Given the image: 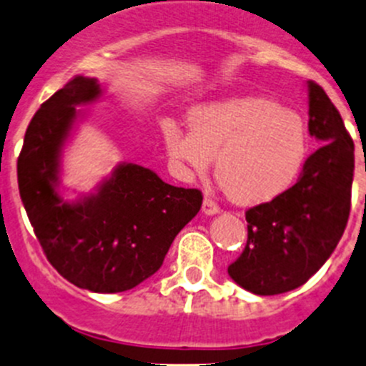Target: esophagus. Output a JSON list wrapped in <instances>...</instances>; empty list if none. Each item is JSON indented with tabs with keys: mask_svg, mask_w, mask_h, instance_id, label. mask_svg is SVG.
Returning a JSON list of instances; mask_svg holds the SVG:
<instances>
[{
	"mask_svg": "<svg viewBox=\"0 0 366 366\" xmlns=\"http://www.w3.org/2000/svg\"><path fill=\"white\" fill-rule=\"evenodd\" d=\"M202 210H204V214H207V216H214V214L219 212V205H217L210 197H205Z\"/></svg>",
	"mask_w": 366,
	"mask_h": 366,
	"instance_id": "34e87169",
	"label": "esophagus"
}]
</instances>
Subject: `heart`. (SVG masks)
Returning <instances> with one entry per match:
<instances>
[{
    "mask_svg": "<svg viewBox=\"0 0 366 366\" xmlns=\"http://www.w3.org/2000/svg\"><path fill=\"white\" fill-rule=\"evenodd\" d=\"M189 134L164 127L169 159L189 175L204 177L216 157L224 193L242 205L274 200L305 166L308 134L290 108L267 97H239L200 106L189 113Z\"/></svg>",
    "mask_w": 366,
    "mask_h": 366,
    "instance_id": "heart-1",
    "label": "heart"
}]
</instances>
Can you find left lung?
<instances>
[{
	"label": "left lung",
	"mask_w": 366,
	"mask_h": 366,
	"mask_svg": "<svg viewBox=\"0 0 366 366\" xmlns=\"http://www.w3.org/2000/svg\"><path fill=\"white\" fill-rule=\"evenodd\" d=\"M308 131L320 147L292 187L246 210L248 241L228 265L230 278L258 296L308 282L335 252L349 219L354 142L322 86L308 81Z\"/></svg>",
	"instance_id": "obj_1"
}]
</instances>
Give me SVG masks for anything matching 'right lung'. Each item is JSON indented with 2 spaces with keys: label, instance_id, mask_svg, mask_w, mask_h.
<instances>
[{
  "label": "right lung",
  "instance_id": "obj_1",
  "mask_svg": "<svg viewBox=\"0 0 366 366\" xmlns=\"http://www.w3.org/2000/svg\"><path fill=\"white\" fill-rule=\"evenodd\" d=\"M101 95L97 79L76 76L33 114L17 159V182L33 232L54 269L79 289H134L162 265L173 239L202 207V191L162 182L149 168L124 162L77 202L58 197L61 147L76 106Z\"/></svg>",
  "mask_w": 366,
  "mask_h": 366
}]
</instances>
